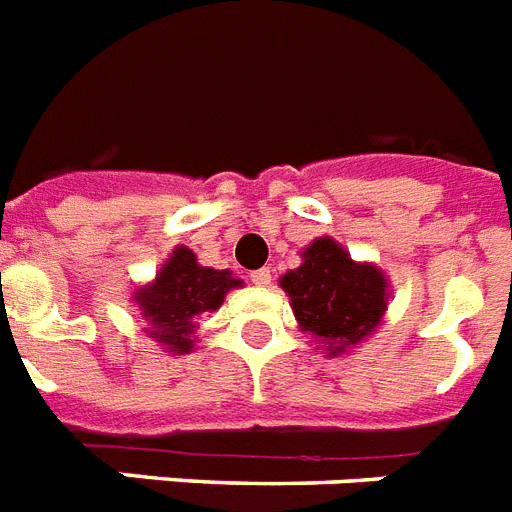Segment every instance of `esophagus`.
<instances>
[{
    "mask_svg": "<svg viewBox=\"0 0 512 512\" xmlns=\"http://www.w3.org/2000/svg\"><path fill=\"white\" fill-rule=\"evenodd\" d=\"M251 282L253 285H259V288H267L269 282H272V272H269V267L256 269V272L251 275Z\"/></svg>",
    "mask_w": 512,
    "mask_h": 512,
    "instance_id": "1",
    "label": "esophagus"
}]
</instances>
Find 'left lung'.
<instances>
[{
	"label": "left lung",
	"mask_w": 512,
	"mask_h": 512,
	"mask_svg": "<svg viewBox=\"0 0 512 512\" xmlns=\"http://www.w3.org/2000/svg\"><path fill=\"white\" fill-rule=\"evenodd\" d=\"M298 330L320 343L325 357H341L365 343L386 317L391 282L372 261H354L333 237H314L301 267L280 277Z\"/></svg>",
	"instance_id": "left-lung-1"
}]
</instances>
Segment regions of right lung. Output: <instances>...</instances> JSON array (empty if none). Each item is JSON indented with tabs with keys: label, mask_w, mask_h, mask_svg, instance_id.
<instances>
[{
	"label": "right lung",
	"mask_w": 512,
	"mask_h": 512,
	"mask_svg": "<svg viewBox=\"0 0 512 512\" xmlns=\"http://www.w3.org/2000/svg\"><path fill=\"white\" fill-rule=\"evenodd\" d=\"M235 288H243V280L230 269L203 267L187 245H177L153 280L134 288L132 301L147 338L169 354H190L198 343V317L216 312Z\"/></svg>",
	"instance_id": "add662e5"
}]
</instances>
